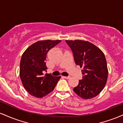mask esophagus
<instances>
[{"mask_svg": "<svg viewBox=\"0 0 123 123\" xmlns=\"http://www.w3.org/2000/svg\"><path fill=\"white\" fill-rule=\"evenodd\" d=\"M63 77H64L65 79H68L70 78V76H63Z\"/></svg>", "mask_w": 123, "mask_h": 123, "instance_id": "esophagus-1", "label": "esophagus"}]
</instances>
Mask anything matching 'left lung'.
Here are the masks:
<instances>
[{"instance_id": "8db88e82", "label": "left lung", "mask_w": 123, "mask_h": 123, "mask_svg": "<svg viewBox=\"0 0 123 123\" xmlns=\"http://www.w3.org/2000/svg\"><path fill=\"white\" fill-rule=\"evenodd\" d=\"M72 51L74 62L80 68L83 78L73 91L85 99L99 94L105 87L108 70L105 55L97 46L84 40H65Z\"/></svg>"}]
</instances>
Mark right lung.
<instances>
[{"label": "right lung", "instance_id": "right-lung-1", "mask_svg": "<svg viewBox=\"0 0 123 123\" xmlns=\"http://www.w3.org/2000/svg\"><path fill=\"white\" fill-rule=\"evenodd\" d=\"M61 40H42L31 45L22 54L20 62L19 76L25 90L31 95L43 98L53 91L60 76L51 74L44 76L47 71L46 56L49 51Z\"/></svg>", "mask_w": 123, "mask_h": 123}]
</instances>
